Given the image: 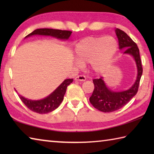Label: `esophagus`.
Wrapping results in <instances>:
<instances>
[{"mask_svg":"<svg viewBox=\"0 0 154 154\" xmlns=\"http://www.w3.org/2000/svg\"><path fill=\"white\" fill-rule=\"evenodd\" d=\"M75 81H79V82H84V81L86 80V78L84 76V75H78L76 77H75Z\"/></svg>","mask_w":154,"mask_h":154,"instance_id":"34e87169","label":"esophagus"}]
</instances>
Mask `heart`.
Here are the masks:
<instances>
[{
  "label": "heart",
  "instance_id": "b5f03b06",
  "mask_svg": "<svg viewBox=\"0 0 154 154\" xmlns=\"http://www.w3.org/2000/svg\"><path fill=\"white\" fill-rule=\"evenodd\" d=\"M118 48V42L112 36L83 38L75 46L77 64L90 63L94 71L101 73L111 66Z\"/></svg>",
  "mask_w": 154,
  "mask_h": 154
}]
</instances>
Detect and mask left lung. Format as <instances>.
I'll list each match as a JSON object with an SVG mask.
<instances>
[{
	"label": "left lung",
	"mask_w": 154,
	"mask_h": 154,
	"mask_svg": "<svg viewBox=\"0 0 154 154\" xmlns=\"http://www.w3.org/2000/svg\"><path fill=\"white\" fill-rule=\"evenodd\" d=\"M116 33L118 38L119 49L124 50V54H129L134 59L137 68V77L134 84L128 90L120 92H114L109 89L103 77L93 80L94 90L90 97V102L94 107L105 113L113 112L123 107L137 94L143 74L141 60L137 45L123 30L116 28Z\"/></svg>",
	"instance_id": "left-lung-1"
}]
</instances>
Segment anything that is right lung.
I'll list each match as a JSON object with an SVG mask.
<instances>
[{"label":"right lung","instance_id":"add662e5","mask_svg":"<svg viewBox=\"0 0 154 154\" xmlns=\"http://www.w3.org/2000/svg\"><path fill=\"white\" fill-rule=\"evenodd\" d=\"M71 33V31L69 30L51 29V28H40V29L34 30L25 38H28L33 35H43L51 36L60 40H67L69 39ZM72 81H73L72 79H65L53 92L41 100H32L26 98L20 94L19 97L30 110L40 114L48 113L49 112L55 110L60 105L63 100L68 85L71 84Z\"/></svg>","mask_w":154,"mask_h":154}]
</instances>
